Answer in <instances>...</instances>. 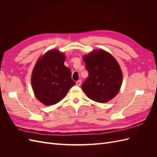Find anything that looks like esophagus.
<instances>
[{
	"instance_id": "1",
	"label": "esophagus",
	"mask_w": 157,
	"mask_h": 157,
	"mask_svg": "<svg viewBox=\"0 0 157 157\" xmlns=\"http://www.w3.org/2000/svg\"><path fill=\"white\" fill-rule=\"evenodd\" d=\"M81 82H82V80H78L77 81V82H76V84H77V86H80V84H81Z\"/></svg>"
}]
</instances>
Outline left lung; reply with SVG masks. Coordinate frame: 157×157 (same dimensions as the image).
<instances>
[{
    "instance_id": "8db88e82",
    "label": "left lung",
    "mask_w": 157,
    "mask_h": 157,
    "mask_svg": "<svg viewBox=\"0 0 157 157\" xmlns=\"http://www.w3.org/2000/svg\"><path fill=\"white\" fill-rule=\"evenodd\" d=\"M88 77L81 88L92 100L105 103L119 92L122 80L120 66L116 59L103 50H95L84 56Z\"/></svg>"
}]
</instances>
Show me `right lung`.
I'll list each match as a JSON object with an SVG mask.
<instances>
[{
  "mask_svg": "<svg viewBox=\"0 0 157 157\" xmlns=\"http://www.w3.org/2000/svg\"><path fill=\"white\" fill-rule=\"evenodd\" d=\"M65 55L50 50L38 60L33 69L31 84L36 98L46 105L58 103L75 84L71 71L63 63Z\"/></svg>",
  "mask_w": 157,
  "mask_h": 157,
  "instance_id": "right-lung-1",
  "label": "right lung"
}]
</instances>
